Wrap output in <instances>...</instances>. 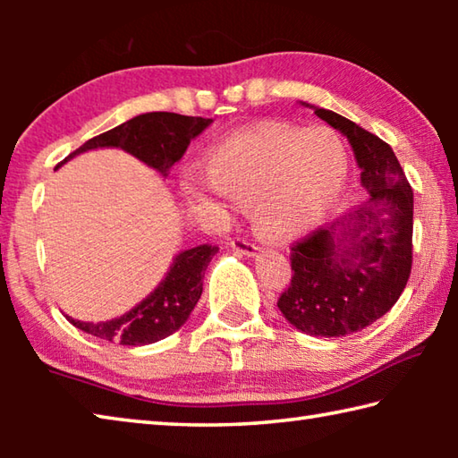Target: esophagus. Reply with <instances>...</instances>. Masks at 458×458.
Here are the masks:
<instances>
[{"mask_svg": "<svg viewBox=\"0 0 458 458\" xmlns=\"http://www.w3.org/2000/svg\"><path fill=\"white\" fill-rule=\"evenodd\" d=\"M232 248H234L236 252L244 254V257H257V254H259V246L254 244V242H250V240H246V238H234V240H232Z\"/></svg>", "mask_w": 458, "mask_h": 458, "instance_id": "obj_1", "label": "esophagus"}]
</instances>
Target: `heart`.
I'll return each mask as SVG.
<instances>
[{"mask_svg":"<svg viewBox=\"0 0 458 458\" xmlns=\"http://www.w3.org/2000/svg\"><path fill=\"white\" fill-rule=\"evenodd\" d=\"M347 151L327 127L299 129L262 123L214 145L206 177L216 191L236 204H252V220L273 240L311 232L335 208L347 183ZM196 201H210L198 182L185 183Z\"/></svg>","mask_w":458,"mask_h":458,"instance_id":"1","label":"heart"}]
</instances>
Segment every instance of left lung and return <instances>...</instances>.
<instances>
[{
  "label": "left lung",
  "instance_id": "8db88e82",
  "mask_svg": "<svg viewBox=\"0 0 458 458\" xmlns=\"http://www.w3.org/2000/svg\"><path fill=\"white\" fill-rule=\"evenodd\" d=\"M350 141L369 198L291 248V286L278 309L299 331L344 337L396 305L412 268L414 193L392 147L353 121L313 106Z\"/></svg>",
  "mask_w": 458,
  "mask_h": 458
}]
</instances>
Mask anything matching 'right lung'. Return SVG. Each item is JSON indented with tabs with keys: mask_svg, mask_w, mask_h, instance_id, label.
<instances>
[{
	"mask_svg": "<svg viewBox=\"0 0 458 458\" xmlns=\"http://www.w3.org/2000/svg\"><path fill=\"white\" fill-rule=\"evenodd\" d=\"M210 125L212 119L185 117L177 113L137 114L123 125L89 139L62 164L84 151L117 147L153 167L159 175L167 177L175 161L183 157L191 139H196ZM216 252L218 246L199 244L175 254L164 281L125 315L98 323L79 321L68 315L66 319L84 333L121 345L137 347L165 339L190 319V313L204 291V273Z\"/></svg>",
	"mask_w": 458,
	"mask_h": 458,
	"instance_id": "add662e5",
	"label": "right lung"
}]
</instances>
